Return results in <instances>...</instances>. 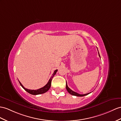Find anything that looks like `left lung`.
Masks as SVG:
<instances>
[{
    "label": "left lung",
    "mask_w": 121,
    "mask_h": 121,
    "mask_svg": "<svg viewBox=\"0 0 121 121\" xmlns=\"http://www.w3.org/2000/svg\"><path fill=\"white\" fill-rule=\"evenodd\" d=\"M99 56L100 57V55H99ZM66 89H67V91L70 94V95H74V96H85V95H89V93H86V94H84V95H80V94H78V93L77 92H74V91H72L71 89H70V88L68 87V85H67V82H66Z\"/></svg>",
    "instance_id": "obj_1"
}]
</instances>
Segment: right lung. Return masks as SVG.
Masks as SVG:
<instances>
[{"label": "right lung", "mask_w": 121, "mask_h": 121, "mask_svg": "<svg viewBox=\"0 0 121 121\" xmlns=\"http://www.w3.org/2000/svg\"><path fill=\"white\" fill-rule=\"evenodd\" d=\"M57 71V70H55L54 73H53V74L52 75V76L51 77V78H50V79L49 80L48 83H47L45 86L40 88V89H38L37 90H30V89H26V88H25L23 86V85L22 84V83H20V82L19 81V84L20 85V86H21L23 89H24L26 92H28V93L31 94V95H40V94H43L46 92L47 91H48L50 88L51 87V81H52V78H53V76L55 75V74H56V73Z\"/></svg>", "instance_id": "add662e5"}]
</instances>
